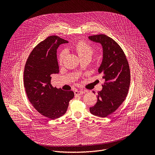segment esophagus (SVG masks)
<instances>
[{
  "label": "esophagus",
  "instance_id": "1",
  "mask_svg": "<svg viewBox=\"0 0 155 155\" xmlns=\"http://www.w3.org/2000/svg\"><path fill=\"white\" fill-rule=\"evenodd\" d=\"M85 91H83V90H75L74 91V94L75 95H81V94H83L84 93H85Z\"/></svg>",
  "mask_w": 155,
  "mask_h": 155
}]
</instances>
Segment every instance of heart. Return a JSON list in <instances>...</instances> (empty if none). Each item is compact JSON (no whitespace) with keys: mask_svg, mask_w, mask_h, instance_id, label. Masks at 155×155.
<instances>
[{"mask_svg":"<svg viewBox=\"0 0 155 155\" xmlns=\"http://www.w3.org/2000/svg\"><path fill=\"white\" fill-rule=\"evenodd\" d=\"M74 48L77 53L79 58H91L94 53V48L90 44L84 41H78L75 46ZM65 54V51L62 50L58 55V62L62 64Z\"/></svg>","mask_w":155,"mask_h":155,"instance_id":"1","label":"heart"}]
</instances>
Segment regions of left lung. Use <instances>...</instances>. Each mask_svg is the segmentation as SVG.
Here are the masks:
<instances>
[{
	"label": "left lung",
	"instance_id": "1",
	"mask_svg": "<svg viewBox=\"0 0 155 155\" xmlns=\"http://www.w3.org/2000/svg\"><path fill=\"white\" fill-rule=\"evenodd\" d=\"M88 38L102 46L103 60L99 74L105 80L102 91L97 93V102L90 111L105 118L117 110L127 95L130 82L129 65L123 50L114 39L105 34Z\"/></svg>",
	"mask_w": 155,
	"mask_h": 155
}]
</instances>
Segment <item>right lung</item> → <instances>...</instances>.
<instances>
[{
    "mask_svg": "<svg viewBox=\"0 0 155 155\" xmlns=\"http://www.w3.org/2000/svg\"><path fill=\"white\" fill-rule=\"evenodd\" d=\"M68 41L59 36L51 35L40 42L30 53L24 71V85L29 102L43 116L51 120L66 112L72 91H64L51 84V75L58 74L56 50Z\"/></svg>",
    "mask_w": 155,
    "mask_h": 155,
    "instance_id": "obj_1",
    "label": "right lung"
}]
</instances>
